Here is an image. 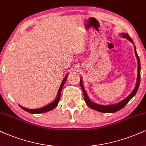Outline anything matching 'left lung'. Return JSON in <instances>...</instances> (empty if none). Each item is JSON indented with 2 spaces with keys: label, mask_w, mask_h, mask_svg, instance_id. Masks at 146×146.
Instances as JSON below:
<instances>
[{
  "label": "left lung",
  "mask_w": 146,
  "mask_h": 146,
  "mask_svg": "<svg viewBox=\"0 0 146 146\" xmlns=\"http://www.w3.org/2000/svg\"><path fill=\"white\" fill-rule=\"evenodd\" d=\"M122 37L124 38H127V40L130 41L131 43L134 44L133 41L132 39L131 38L129 35L127 33H121L120 35ZM134 48H135V56L137 57V60L138 63V67H137V82L135 84V87L133 91L131 92V93L129 96H127L125 100H123L121 102H118L117 104H111V105H100V104H95L94 102H92L90 99L88 97V95L86 93L85 90H84V88L83 87V83H82V80L80 78V87L82 90V92H83L84 94V101H85L87 105L89 106V108H92L95 110H97L98 111H100V112H104V113H114L116 112V111L120 110L122 108H123L125 106L127 105V104L130 101L131 98H133L135 95L138 89H139V84H140V70H141V64H140V60L139 57L138 56L137 53L136 51V47L134 45Z\"/></svg>",
  "instance_id": "8db88e82"
}]
</instances>
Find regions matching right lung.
I'll return each mask as SVG.
<instances>
[{
	"label": "right lung",
	"instance_id": "1",
	"mask_svg": "<svg viewBox=\"0 0 146 146\" xmlns=\"http://www.w3.org/2000/svg\"><path fill=\"white\" fill-rule=\"evenodd\" d=\"M68 74H66V76L64 77V80H62V84H61V85H60V87H59V89L58 93H57L56 98H55V100H54V101H53L51 103L47 104V105L44 106V107H42V108H37V109L26 108L23 107V106H21L20 105H19V106H20V107L23 110L28 111V112L30 113V114H41V113H44V112H46V111H48L50 110H53L55 108L57 107V105H58L59 100H60L61 92H62L63 87H64L65 82H66V79H67V78H68Z\"/></svg>",
	"mask_w": 146,
	"mask_h": 146
}]
</instances>
